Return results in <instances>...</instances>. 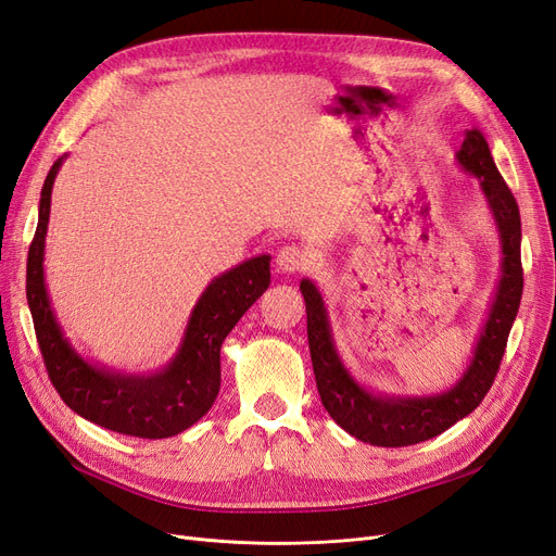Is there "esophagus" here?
<instances>
[{
	"label": "esophagus",
	"mask_w": 556,
	"mask_h": 556,
	"mask_svg": "<svg viewBox=\"0 0 556 556\" xmlns=\"http://www.w3.org/2000/svg\"><path fill=\"white\" fill-rule=\"evenodd\" d=\"M276 264L282 274H301L308 269L311 260L299 245H282L276 255Z\"/></svg>",
	"instance_id": "obj_1"
}]
</instances>
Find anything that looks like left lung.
Segmentation results:
<instances>
[{
	"label": "left lung",
	"instance_id": "left-lung-1",
	"mask_svg": "<svg viewBox=\"0 0 556 556\" xmlns=\"http://www.w3.org/2000/svg\"><path fill=\"white\" fill-rule=\"evenodd\" d=\"M457 161L481 179L483 193L492 206L496 225H500L504 276L471 366L455 389L434 397H381L361 389L342 368L336 354L327 311H324L317 287L311 280L301 282L305 315H308V348L321 405L342 430L372 446L400 448L426 442L481 405L500 372L508 333L520 308L525 271L520 257L522 225L518 202L496 169L481 130H465V142L457 151Z\"/></svg>",
	"mask_w": 556,
	"mask_h": 556
}]
</instances>
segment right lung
Masks as SVG:
<instances>
[{
    "label": "right lung",
    "mask_w": 556,
    "mask_h": 556,
    "mask_svg": "<svg viewBox=\"0 0 556 556\" xmlns=\"http://www.w3.org/2000/svg\"><path fill=\"white\" fill-rule=\"evenodd\" d=\"M62 159L50 167L27 255V303L48 377L66 405L91 424L119 434L163 439L179 434L212 409L220 389V344L271 282L269 255L223 274L198 301L177 358L154 377H126L91 368L60 331L43 282V243L50 193Z\"/></svg>",
    "instance_id": "right-lung-1"
}]
</instances>
